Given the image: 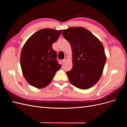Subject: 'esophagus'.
Instances as JSON below:
<instances>
[{
	"label": "esophagus",
	"mask_w": 127,
	"mask_h": 127,
	"mask_svg": "<svg viewBox=\"0 0 127 127\" xmlns=\"http://www.w3.org/2000/svg\"><path fill=\"white\" fill-rule=\"evenodd\" d=\"M67 60V57H64V58L62 60V62H63V63H64L65 62H66Z\"/></svg>",
	"instance_id": "esophagus-1"
}]
</instances>
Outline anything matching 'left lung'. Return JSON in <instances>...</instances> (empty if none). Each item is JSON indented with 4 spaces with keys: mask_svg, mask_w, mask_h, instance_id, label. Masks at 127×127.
Segmentation results:
<instances>
[{
    "mask_svg": "<svg viewBox=\"0 0 127 127\" xmlns=\"http://www.w3.org/2000/svg\"><path fill=\"white\" fill-rule=\"evenodd\" d=\"M72 51V68L66 74L70 83L79 89L87 90L98 81L106 57L101 41L82 27H71L63 31Z\"/></svg>",
    "mask_w": 127,
    "mask_h": 127,
    "instance_id": "1",
    "label": "left lung"
}]
</instances>
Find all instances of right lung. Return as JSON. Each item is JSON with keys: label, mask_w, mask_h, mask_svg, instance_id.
<instances>
[{"label": "right lung", "mask_w": 127, "mask_h": 127, "mask_svg": "<svg viewBox=\"0 0 127 127\" xmlns=\"http://www.w3.org/2000/svg\"><path fill=\"white\" fill-rule=\"evenodd\" d=\"M61 30H40L27 40L23 47L20 63L24 78L31 85L42 88L52 81L61 65L57 60V52L52 45Z\"/></svg>", "instance_id": "add662e5"}]
</instances>
